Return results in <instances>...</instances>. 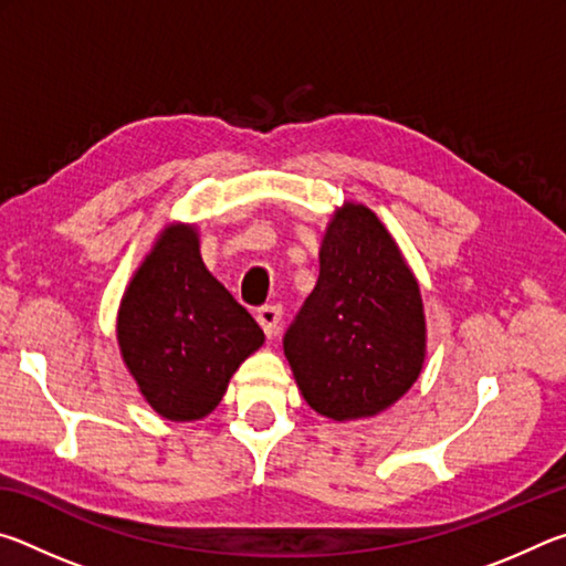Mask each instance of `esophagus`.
<instances>
[{"mask_svg":"<svg viewBox=\"0 0 566 566\" xmlns=\"http://www.w3.org/2000/svg\"><path fill=\"white\" fill-rule=\"evenodd\" d=\"M280 319H282V306L276 304H266L256 312V322H260V327L264 329L266 337H274L276 327H280Z\"/></svg>","mask_w":566,"mask_h":566,"instance_id":"obj_1","label":"esophagus"}]
</instances>
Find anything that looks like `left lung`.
<instances>
[{
  "instance_id": "8db88e82",
  "label": "left lung",
  "mask_w": 566,
  "mask_h": 566,
  "mask_svg": "<svg viewBox=\"0 0 566 566\" xmlns=\"http://www.w3.org/2000/svg\"><path fill=\"white\" fill-rule=\"evenodd\" d=\"M284 357L306 405L334 421L377 417L417 381L427 357L419 282L369 207L344 202L332 214Z\"/></svg>"
}]
</instances>
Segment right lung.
<instances>
[{
  "instance_id": "obj_1",
  "label": "right lung",
  "mask_w": 566,
  "mask_h": 566,
  "mask_svg": "<svg viewBox=\"0 0 566 566\" xmlns=\"http://www.w3.org/2000/svg\"><path fill=\"white\" fill-rule=\"evenodd\" d=\"M117 342L147 405L169 421H197L217 409L264 332L207 270L197 224L171 222L122 294Z\"/></svg>"
}]
</instances>
